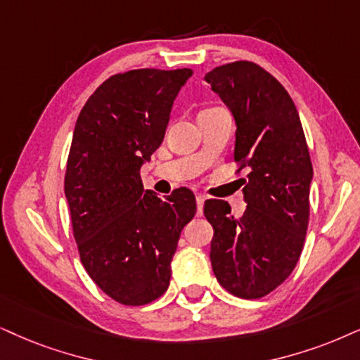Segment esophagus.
<instances>
[{
    "mask_svg": "<svg viewBox=\"0 0 360 360\" xmlns=\"http://www.w3.org/2000/svg\"><path fill=\"white\" fill-rule=\"evenodd\" d=\"M204 201H206V198H204L202 194H198V195H195V204H198V216H202Z\"/></svg>",
    "mask_w": 360,
    "mask_h": 360,
    "instance_id": "34e87169",
    "label": "esophagus"
}]
</instances>
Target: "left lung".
Masks as SVG:
<instances>
[{
    "instance_id": "8db88e82",
    "label": "left lung",
    "mask_w": 360,
    "mask_h": 360,
    "mask_svg": "<svg viewBox=\"0 0 360 360\" xmlns=\"http://www.w3.org/2000/svg\"><path fill=\"white\" fill-rule=\"evenodd\" d=\"M236 121L234 159L249 167L239 219L219 199L204 204L211 222V264L219 284L243 299L281 285L301 257L309 222L312 162L301 117L274 76L249 61L206 75Z\"/></svg>"
}]
</instances>
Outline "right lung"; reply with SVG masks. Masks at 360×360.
Returning a JSON list of instances; mask_svg holds the SVG:
<instances>
[{
    "label": "right lung",
    "instance_id": "obj_1",
    "mask_svg": "<svg viewBox=\"0 0 360 360\" xmlns=\"http://www.w3.org/2000/svg\"><path fill=\"white\" fill-rule=\"evenodd\" d=\"M193 70H133L91 94L76 121L65 194L81 262L124 306L169 288L181 231L195 214L193 191H144L141 167L165 139L172 103Z\"/></svg>",
    "mask_w": 360,
    "mask_h": 360
}]
</instances>
